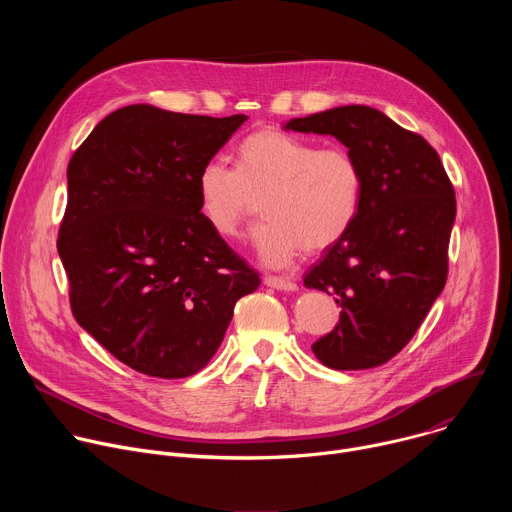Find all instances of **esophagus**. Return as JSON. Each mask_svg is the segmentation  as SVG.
<instances>
[{
  "instance_id": "34e87169",
  "label": "esophagus",
  "mask_w": 512,
  "mask_h": 512,
  "mask_svg": "<svg viewBox=\"0 0 512 512\" xmlns=\"http://www.w3.org/2000/svg\"><path fill=\"white\" fill-rule=\"evenodd\" d=\"M263 283L267 287H273V289H279V291H296L298 289L296 281H291L287 277H279V275H265Z\"/></svg>"
}]
</instances>
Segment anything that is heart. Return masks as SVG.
<instances>
[{"label": "heart", "instance_id": "1", "mask_svg": "<svg viewBox=\"0 0 512 512\" xmlns=\"http://www.w3.org/2000/svg\"><path fill=\"white\" fill-rule=\"evenodd\" d=\"M362 192L360 162L344 145H318L273 127L237 143L233 168L212 158L196 176L198 206L225 239L239 235L261 200L265 221L253 229V245L267 267L342 241L356 223Z\"/></svg>", "mask_w": 512, "mask_h": 512}]
</instances>
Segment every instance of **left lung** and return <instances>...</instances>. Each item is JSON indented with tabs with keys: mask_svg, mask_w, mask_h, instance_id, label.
<instances>
[{
	"mask_svg": "<svg viewBox=\"0 0 512 512\" xmlns=\"http://www.w3.org/2000/svg\"><path fill=\"white\" fill-rule=\"evenodd\" d=\"M283 129L334 135L356 156L364 192L348 235L304 277L340 304L336 328L312 344L334 371L373 369L413 338L448 279L454 186L440 156L385 113L334 107Z\"/></svg>",
	"mask_w": 512,
	"mask_h": 512,
	"instance_id": "1",
	"label": "left lung"
}]
</instances>
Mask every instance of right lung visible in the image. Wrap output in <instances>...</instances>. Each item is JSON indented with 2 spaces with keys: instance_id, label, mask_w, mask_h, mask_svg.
Here are the masks:
<instances>
[{
  "instance_id": "1",
  "label": "right lung",
  "mask_w": 512,
  "mask_h": 512,
  "mask_svg": "<svg viewBox=\"0 0 512 512\" xmlns=\"http://www.w3.org/2000/svg\"><path fill=\"white\" fill-rule=\"evenodd\" d=\"M245 121L127 105L68 162L56 247L72 316L137 373L184 379L204 369L237 300L261 283L196 196L200 168Z\"/></svg>"
}]
</instances>
